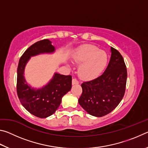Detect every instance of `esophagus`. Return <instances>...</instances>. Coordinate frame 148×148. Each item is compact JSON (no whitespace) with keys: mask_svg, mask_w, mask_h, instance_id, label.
I'll return each instance as SVG.
<instances>
[{"mask_svg":"<svg viewBox=\"0 0 148 148\" xmlns=\"http://www.w3.org/2000/svg\"><path fill=\"white\" fill-rule=\"evenodd\" d=\"M72 85H75V84H78L79 82L77 81L76 78H73L72 79Z\"/></svg>","mask_w":148,"mask_h":148,"instance_id":"esophagus-1","label":"esophagus"}]
</instances>
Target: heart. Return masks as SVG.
<instances>
[{
    "label": "heart",
    "instance_id": "obj_1",
    "mask_svg": "<svg viewBox=\"0 0 148 148\" xmlns=\"http://www.w3.org/2000/svg\"><path fill=\"white\" fill-rule=\"evenodd\" d=\"M73 59L79 67L80 76L84 78H93L101 73L106 67L108 57L104 51L92 46H84L77 49Z\"/></svg>",
    "mask_w": 148,
    "mask_h": 148
}]
</instances>
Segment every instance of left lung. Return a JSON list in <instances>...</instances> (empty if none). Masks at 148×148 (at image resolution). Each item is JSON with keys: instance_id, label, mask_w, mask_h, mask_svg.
<instances>
[{"instance_id": "1", "label": "left lung", "mask_w": 148, "mask_h": 148, "mask_svg": "<svg viewBox=\"0 0 148 148\" xmlns=\"http://www.w3.org/2000/svg\"><path fill=\"white\" fill-rule=\"evenodd\" d=\"M111 57L104 73L82 84V94L78 102L89 114L102 117L119 104L126 87L127 72L119 52L111 47Z\"/></svg>"}]
</instances>
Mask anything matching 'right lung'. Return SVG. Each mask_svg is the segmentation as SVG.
<instances>
[{
  "mask_svg": "<svg viewBox=\"0 0 148 148\" xmlns=\"http://www.w3.org/2000/svg\"><path fill=\"white\" fill-rule=\"evenodd\" d=\"M56 50L48 39L38 41L30 46L19 59L17 71V93L27 111L40 118H46L56 112L62 97L71 91L72 76L55 73L49 83L40 89H34L24 77L26 64L31 57L41 53H52Z\"/></svg>",
  "mask_w": 148,
  "mask_h": 148,
  "instance_id": "obj_1",
  "label": "right lung"
}]
</instances>
